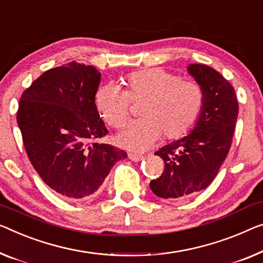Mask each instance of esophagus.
<instances>
[{"mask_svg":"<svg viewBox=\"0 0 263 263\" xmlns=\"http://www.w3.org/2000/svg\"><path fill=\"white\" fill-rule=\"evenodd\" d=\"M128 158L133 162H139V160L143 159V156L140 154H137V152H128Z\"/></svg>","mask_w":263,"mask_h":263,"instance_id":"34e87169","label":"esophagus"}]
</instances>
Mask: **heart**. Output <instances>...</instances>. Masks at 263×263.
I'll use <instances>...</instances> for the list:
<instances>
[{"instance_id":"obj_1","label":"heart","mask_w":263,"mask_h":263,"mask_svg":"<svg viewBox=\"0 0 263 263\" xmlns=\"http://www.w3.org/2000/svg\"><path fill=\"white\" fill-rule=\"evenodd\" d=\"M125 91L115 84L101 85L94 94L98 115L108 126L119 128L130 116V100L143 101V118L127 125L118 136L121 146L145 150L164 133L166 139H178L195 127L202 115L205 93L197 81L179 78L163 67L128 73Z\"/></svg>"}]
</instances>
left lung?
I'll list each match as a JSON object with an SVG mask.
<instances>
[{
    "label": "left lung",
    "instance_id": "obj_1",
    "mask_svg": "<svg viewBox=\"0 0 263 263\" xmlns=\"http://www.w3.org/2000/svg\"><path fill=\"white\" fill-rule=\"evenodd\" d=\"M187 72L203 87L205 103L194 131L155 154L165 167L150 189L167 199L190 197L210 185L232 146L238 116L236 93L222 74L199 64L187 66Z\"/></svg>",
    "mask_w": 263,
    "mask_h": 263
}]
</instances>
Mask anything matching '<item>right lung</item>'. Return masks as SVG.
Here are the masks:
<instances>
[{
    "instance_id": "obj_1",
    "label": "right lung",
    "mask_w": 263,
    "mask_h": 263,
    "mask_svg": "<svg viewBox=\"0 0 263 263\" xmlns=\"http://www.w3.org/2000/svg\"><path fill=\"white\" fill-rule=\"evenodd\" d=\"M100 73L68 62L46 70L20 98L16 115L31 165L67 198L96 193L126 152L96 142L108 133L94 106Z\"/></svg>"
}]
</instances>
